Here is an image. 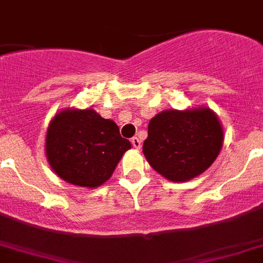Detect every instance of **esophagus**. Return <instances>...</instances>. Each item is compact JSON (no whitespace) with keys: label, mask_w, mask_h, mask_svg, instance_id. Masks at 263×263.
<instances>
[{"label":"esophagus","mask_w":263,"mask_h":263,"mask_svg":"<svg viewBox=\"0 0 263 263\" xmlns=\"http://www.w3.org/2000/svg\"><path fill=\"white\" fill-rule=\"evenodd\" d=\"M130 142H132L133 147H136V149H141V141H140V138H137V137H133V138L130 140Z\"/></svg>","instance_id":"esophagus-1"}]
</instances>
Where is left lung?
I'll return each instance as SVG.
<instances>
[{
	"label": "left lung",
	"mask_w": 263,
	"mask_h": 263,
	"mask_svg": "<svg viewBox=\"0 0 263 263\" xmlns=\"http://www.w3.org/2000/svg\"><path fill=\"white\" fill-rule=\"evenodd\" d=\"M222 143L223 130L213 110L173 109L150 120L142 152L161 176L185 182L212 166Z\"/></svg>",
	"instance_id": "8db88e82"
}]
</instances>
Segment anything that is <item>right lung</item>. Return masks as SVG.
I'll return each instance as SVG.
<instances>
[{"instance_id":"obj_1","label":"right lung","mask_w":263,"mask_h":263,"mask_svg":"<svg viewBox=\"0 0 263 263\" xmlns=\"http://www.w3.org/2000/svg\"><path fill=\"white\" fill-rule=\"evenodd\" d=\"M132 147L111 120L93 109H65L50 121L46 157L60 178L82 187H97L111 177Z\"/></svg>"}]
</instances>
